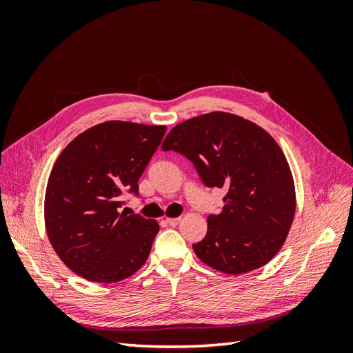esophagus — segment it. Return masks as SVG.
<instances>
[{
	"mask_svg": "<svg viewBox=\"0 0 353 353\" xmlns=\"http://www.w3.org/2000/svg\"><path fill=\"white\" fill-rule=\"evenodd\" d=\"M179 221H181V218H168L166 223H168V225H170V227H176L178 223H179Z\"/></svg>",
	"mask_w": 353,
	"mask_h": 353,
	"instance_id": "1",
	"label": "esophagus"
}]
</instances>
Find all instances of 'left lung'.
I'll use <instances>...</instances> for the list:
<instances>
[{
  "label": "left lung",
  "mask_w": 353,
  "mask_h": 353,
  "mask_svg": "<svg viewBox=\"0 0 353 353\" xmlns=\"http://www.w3.org/2000/svg\"><path fill=\"white\" fill-rule=\"evenodd\" d=\"M194 165L209 188H227L223 210L208 216L200 261L225 274L261 268L281 249L294 216L293 176L281 148L262 128L213 112L176 125L162 144Z\"/></svg>",
  "instance_id": "8db88e82"
}]
</instances>
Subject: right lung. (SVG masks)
<instances>
[{
  "instance_id": "1",
  "label": "right lung",
  "mask_w": 353,
  "mask_h": 353,
  "mask_svg": "<svg viewBox=\"0 0 353 353\" xmlns=\"http://www.w3.org/2000/svg\"><path fill=\"white\" fill-rule=\"evenodd\" d=\"M165 132L166 126L104 122L79 134L56 160L46 228L59 258L82 279L116 283L147 261L157 222L121 212V196L138 197V179Z\"/></svg>"
}]
</instances>
